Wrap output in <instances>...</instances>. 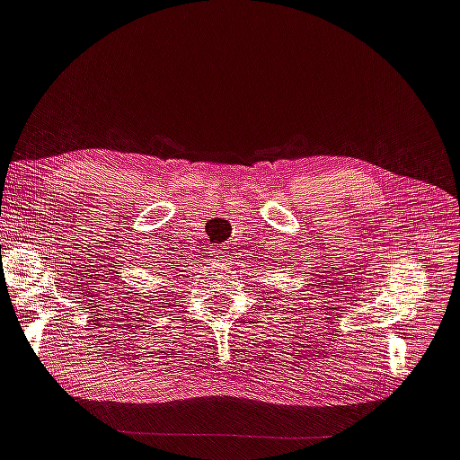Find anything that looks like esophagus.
<instances>
[{"label":"esophagus","mask_w":460,"mask_h":460,"mask_svg":"<svg viewBox=\"0 0 460 460\" xmlns=\"http://www.w3.org/2000/svg\"><path fill=\"white\" fill-rule=\"evenodd\" d=\"M216 257L222 259L224 257V250H216Z\"/></svg>","instance_id":"obj_1"}]
</instances>
